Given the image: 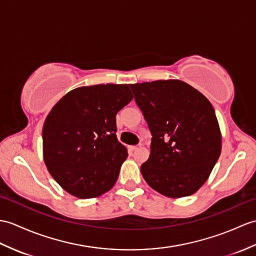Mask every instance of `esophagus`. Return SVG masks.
Returning <instances> with one entry per match:
<instances>
[{
    "label": "esophagus",
    "mask_w": 256,
    "mask_h": 256,
    "mask_svg": "<svg viewBox=\"0 0 256 256\" xmlns=\"http://www.w3.org/2000/svg\"><path fill=\"white\" fill-rule=\"evenodd\" d=\"M140 148V145H136V146H130V150L132 152H135V150H138Z\"/></svg>",
    "instance_id": "obj_1"
}]
</instances>
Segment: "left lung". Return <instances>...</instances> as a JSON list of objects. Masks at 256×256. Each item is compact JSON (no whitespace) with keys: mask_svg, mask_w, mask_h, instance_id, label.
<instances>
[{"mask_svg":"<svg viewBox=\"0 0 256 256\" xmlns=\"http://www.w3.org/2000/svg\"><path fill=\"white\" fill-rule=\"evenodd\" d=\"M152 133L150 154L140 172L168 198L195 193L220 156L222 134L212 104L178 80L130 85Z\"/></svg>","mask_w":256,"mask_h":256,"instance_id":"left-lung-1","label":"left lung"}]
</instances>
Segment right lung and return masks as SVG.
<instances>
[{"instance_id": "add662e5", "label": "right lung", "mask_w": 256, "mask_h": 256, "mask_svg": "<svg viewBox=\"0 0 256 256\" xmlns=\"http://www.w3.org/2000/svg\"><path fill=\"white\" fill-rule=\"evenodd\" d=\"M132 99L128 85H94L74 89L53 106L42 128L44 159L65 191L92 198L114 186L128 157L116 116Z\"/></svg>"}]
</instances>
